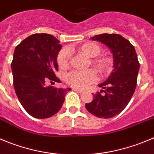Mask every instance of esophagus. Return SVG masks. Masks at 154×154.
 Wrapping results in <instances>:
<instances>
[{
	"mask_svg": "<svg viewBox=\"0 0 154 154\" xmlns=\"http://www.w3.org/2000/svg\"><path fill=\"white\" fill-rule=\"evenodd\" d=\"M73 90H74V91H77V92H79V93H80V94H82V93H84V91H82V90H80V89H77V88H73Z\"/></svg>",
	"mask_w": 154,
	"mask_h": 154,
	"instance_id": "34e87169",
	"label": "esophagus"
}]
</instances>
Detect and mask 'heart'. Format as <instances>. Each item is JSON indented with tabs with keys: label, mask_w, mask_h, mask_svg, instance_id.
I'll return each instance as SVG.
<instances>
[{
	"label": "heart",
	"mask_w": 154,
	"mask_h": 154,
	"mask_svg": "<svg viewBox=\"0 0 154 154\" xmlns=\"http://www.w3.org/2000/svg\"><path fill=\"white\" fill-rule=\"evenodd\" d=\"M80 51L89 57H96L101 52V48L96 42H87L80 48ZM72 51L69 48L60 51L57 55V63L60 67H67L72 58ZM93 65L100 72H106L110 68L111 60L106 56L98 57L92 60ZM97 74L93 69L74 70L66 75V82L69 85L77 88L84 89L97 81Z\"/></svg>",
	"instance_id": "b5f03b06"
}]
</instances>
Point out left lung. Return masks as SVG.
I'll return each mask as SVG.
<instances>
[{
  "label": "left lung",
  "mask_w": 154,
  "mask_h": 154,
  "mask_svg": "<svg viewBox=\"0 0 154 154\" xmlns=\"http://www.w3.org/2000/svg\"><path fill=\"white\" fill-rule=\"evenodd\" d=\"M92 40L98 41L110 49L113 56L112 73L106 81L99 85L104 90L93 94V100L86 103L87 110L98 118L109 119L122 112L135 91L140 63L134 46L118 34L94 35Z\"/></svg>",
  "instance_id": "8db88e82"
}]
</instances>
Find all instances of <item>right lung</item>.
<instances>
[{
  "instance_id": "1",
  "label": "right lung",
  "mask_w": 154,
  "mask_h": 154,
  "mask_svg": "<svg viewBox=\"0 0 154 154\" xmlns=\"http://www.w3.org/2000/svg\"><path fill=\"white\" fill-rule=\"evenodd\" d=\"M59 41L46 33L29 36L16 47L11 68L14 86L20 103L26 112L37 119L53 116L62 107L66 92L71 88L47 86L51 81L59 82Z\"/></svg>"
}]
</instances>
